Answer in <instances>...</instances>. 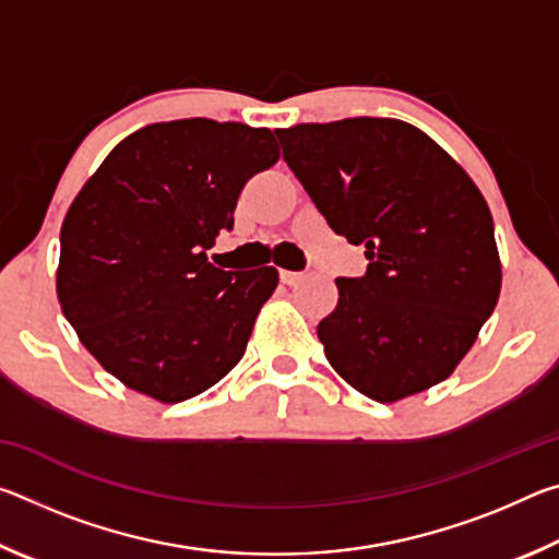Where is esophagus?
<instances>
[{"instance_id":"obj_1","label":"esophagus","mask_w":559,"mask_h":559,"mask_svg":"<svg viewBox=\"0 0 559 559\" xmlns=\"http://www.w3.org/2000/svg\"><path fill=\"white\" fill-rule=\"evenodd\" d=\"M306 278V273L302 271H286V269H281V281L286 283V286H296L298 281H302Z\"/></svg>"}]
</instances>
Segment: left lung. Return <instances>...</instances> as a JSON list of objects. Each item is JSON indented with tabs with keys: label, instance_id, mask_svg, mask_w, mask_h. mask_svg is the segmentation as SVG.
I'll return each instance as SVG.
<instances>
[{
	"label": "left lung",
	"instance_id": "8db88e82",
	"mask_svg": "<svg viewBox=\"0 0 559 559\" xmlns=\"http://www.w3.org/2000/svg\"><path fill=\"white\" fill-rule=\"evenodd\" d=\"M276 135L330 229L370 261L362 278L335 281L337 306L318 323L328 362L382 404L447 380L503 283L476 182L404 120L345 118Z\"/></svg>",
	"mask_w": 559,
	"mask_h": 559
}]
</instances>
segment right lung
I'll use <instances>...</instances> for the list:
<instances>
[{
	"mask_svg": "<svg viewBox=\"0 0 559 559\" xmlns=\"http://www.w3.org/2000/svg\"><path fill=\"white\" fill-rule=\"evenodd\" d=\"M269 128L153 122L110 150L61 226L56 293L83 347L163 404L216 384L243 357L278 271L206 261L249 179L278 163Z\"/></svg>",
	"mask_w": 559,
	"mask_h": 559,
	"instance_id": "add662e5",
	"label": "right lung"
}]
</instances>
